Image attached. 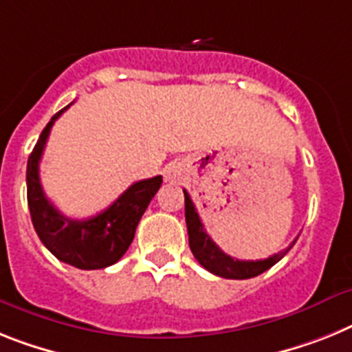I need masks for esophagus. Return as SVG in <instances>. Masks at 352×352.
<instances>
[{
  "instance_id": "esophagus-1",
  "label": "esophagus",
  "mask_w": 352,
  "mask_h": 352,
  "mask_svg": "<svg viewBox=\"0 0 352 352\" xmlns=\"http://www.w3.org/2000/svg\"><path fill=\"white\" fill-rule=\"evenodd\" d=\"M162 175H164V181L166 182H181L186 175V168L182 162H170L162 170Z\"/></svg>"
}]
</instances>
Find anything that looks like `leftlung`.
<instances>
[{"instance_id": "obj_1", "label": "left lung", "mask_w": 352, "mask_h": 352, "mask_svg": "<svg viewBox=\"0 0 352 352\" xmlns=\"http://www.w3.org/2000/svg\"><path fill=\"white\" fill-rule=\"evenodd\" d=\"M184 206H186V226H188V236H190V249L197 261L202 265L206 270H209L214 276L226 277V279H250L256 277L268 268L274 267L277 261L285 258L288 250L295 245L286 247L281 252L274 254L267 259H258V261H241V259L231 258L229 254L218 247L214 241L209 238V234L204 229V223L200 221L199 212L195 209V204L191 202V197L184 190Z\"/></svg>"}]
</instances>
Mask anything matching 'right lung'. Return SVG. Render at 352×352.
<instances>
[{
    "instance_id": "obj_1",
    "label": "right lung",
    "mask_w": 352,
    "mask_h": 352,
    "mask_svg": "<svg viewBox=\"0 0 352 352\" xmlns=\"http://www.w3.org/2000/svg\"><path fill=\"white\" fill-rule=\"evenodd\" d=\"M71 105V103H69ZM67 105V107H69ZM64 107L50 120L32 150L26 166V193L34 229L44 247L60 261L80 270H98L120 261L134 240L135 227L150 200L162 184V177L134 182L105 211L87 220L64 217L43 191L39 162L53 123L66 111Z\"/></svg>"
}]
</instances>
